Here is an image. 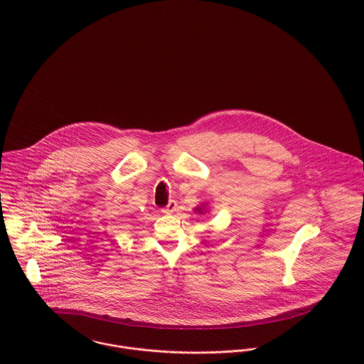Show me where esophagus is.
Instances as JSON below:
<instances>
[{
	"instance_id": "obj_1",
	"label": "esophagus",
	"mask_w": 364,
	"mask_h": 364,
	"mask_svg": "<svg viewBox=\"0 0 364 364\" xmlns=\"http://www.w3.org/2000/svg\"><path fill=\"white\" fill-rule=\"evenodd\" d=\"M176 208H178L176 202H175V200H171V202L166 205V208H162V213H165V214H172L173 211H176Z\"/></svg>"
}]
</instances>
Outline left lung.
I'll return each mask as SVG.
<instances>
[{
    "mask_svg": "<svg viewBox=\"0 0 364 364\" xmlns=\"http://www.w3.org/2000/svg\"><path fill=\"white\" fill-rule=\"evenodd\" d=\"M195 211H198L199 214H203V213H205V205H202V206H198V208H195Z\"/></svg>",
    "mask_w": 364,
    "mask_h": 364,
    "instance_id": "8db88e82",
    "label": "left lung"
}]
</instances>
